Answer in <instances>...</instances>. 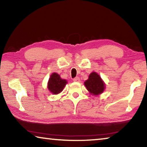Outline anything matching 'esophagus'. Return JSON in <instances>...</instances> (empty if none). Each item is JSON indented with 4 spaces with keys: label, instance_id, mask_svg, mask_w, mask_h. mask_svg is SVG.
Listing matches in <instances>:
<instances>
[{
    "label": "esophagus",
    "instance_id": "1",
    "mask_svg": "<svg viewBox=\"0 0 147 147\" xmlns=\"http://www.w3.org/2000/svg\"><path fill=\"white\" fill-rule=\"evenodd\" d=\"M73 81L75 82H80V80L79 77H76L73 79Z\"/></svg>",
    "mask_w": 147,
    "mask_h": 147
}]
</instances>
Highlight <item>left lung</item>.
Returning <instances> with one entry per match:
<instances>
[{
    "instance_id": "8db88e82",
    "label": "left lung",
    "mask_w": 147,
    "mask_h": 147,
    "mask_svg": "<svg viewBox=\"0 0 147 147\" xmlns=\"http://www.w3.org/2000/svg\"><path fill=\"white\" fill-rule=\"evenodd\" d=\"M84 86L92 95L97 96L103 93L106 89V84L100 76L96 72H92L88 79L84 82Z\"/></svg>"
}]
</instances>
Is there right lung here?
<instances>
[{
	"instance_id": "obj_1",
	"label": "right lung",
	"mask_w": 147,
	"mask_h": 147,
	"mask_svg": "<svg viewBox=\"0 0 147 147\" xmlns=\"http://www.w3.org/2000/svg\"><path fill=\"white\" fill-rule=\"evenodd\" d=\"M67 81L65 79H62L58 73H53L49 79L47 88L53 94H58L63 90Z\"/></svg>"
}]
</instances>
